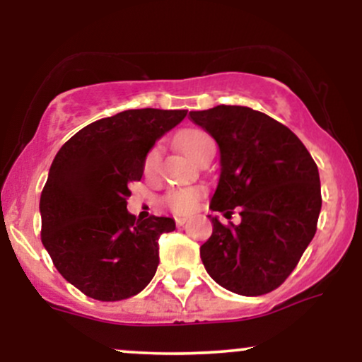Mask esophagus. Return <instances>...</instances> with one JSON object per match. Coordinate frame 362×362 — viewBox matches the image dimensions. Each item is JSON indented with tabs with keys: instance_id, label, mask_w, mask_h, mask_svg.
<instances>
[{
	"instance_id": "obj_1",
	"label": "esophagus",
	"mask_w": 362,
	"mask_h": 362,
	"mask_svg": "<svg viewBox=\"0 0 362 362\" xmlns=\"http://www.w3.org/2000/svg\"><path fill=\"white\" fill-rule=\"evenodd\" d=\"M185 221H187L185 218H175V224H177V226H184Z\"/></svg>"
}]
</instances>
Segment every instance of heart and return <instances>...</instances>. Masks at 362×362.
<instances>
[{
	"label": "heart",
	"instance_id": "1",
	"mask_svg": "<svg viewBox=\"0 0 362 362\" xmlns=\"http://www.w3.org/2000/svg\"><path fill=\"white\" fill-rule=\"evenodd\" d=\"M177 144L182 151L185 153L190 160H197L199 155L204 151L206 146L214 144L211 136L207 134L202 129H185L180 134L177 136ZM158 160H160V151L158 148H151L146 153L143 161V170L144 175L151 177L155 175ZM202 190L199 187H180V189H172L170 192L163 197V202L167 207L177 214H187L194 209L197 201L201 199Z\"/></svg>",
	"mask_w": 362,
	"mask_h": 362
}]
</instances>
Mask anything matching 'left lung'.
I'll return each instance as SVG.
<instances>
[{
    "label": "left lung",
    "instance_id": "1",
    "mask_svg": "<svg viewBox=\"0 0 362 362\" xmlns=\"http://www.w3.org/2000/svg\"><path fill=\"white\" fill-rule=\"evenodd\" d=\"M219 146L218 189L209 207L242 223L211 218L201 247L207 274L231 293L260 296L294 271L315 233L322 190L317 163L291 129L250 107L218 105L190 112Z\"/></svg>",
    "mask_w": 362,
    "mask_h": 362
}]
</instances>
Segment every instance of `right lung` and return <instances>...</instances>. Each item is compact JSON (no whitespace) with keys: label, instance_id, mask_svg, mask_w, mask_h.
I'll list each match as a JSON object with an SVG mask.
<instances>
[{"label":"right lung","instance_id":"right-lung-1","mask_svg":"<svg viewBox=\"0 0 362 362\" xmlns=\"http://www.w3.org/2000/svg\"><path fill=\"white\" fill-rule=\"evenodd\" d=\"M185 115L124 110L83 127L54 158L40 195V238L61 276L88 298L127 300L155 276L158 238L175 230V221L129 214V185L143 177L155 141Z\"/></svg>","mask_w":362,"mask_h":362}]
</instances>
